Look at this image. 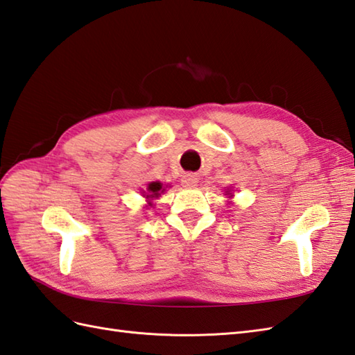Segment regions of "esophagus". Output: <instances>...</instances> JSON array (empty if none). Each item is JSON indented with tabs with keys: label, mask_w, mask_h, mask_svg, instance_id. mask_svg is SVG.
Wrapping results in <instances>:
<instances>
[{
	"label": "esophagus",
	"mask_w": 355,
	"mask_h": 355,
	"mask_svg": "<svg viewBox=\"0 0 355 355\" xmlns=\"http://www.w3.org/2000/svg\"><path fill=\"white\" fill-rule=\"evenodd\" d=\"M183 183H184V186L193 187L198 183V177L193 174H186V175H183Z\"/></svg>",
	"instance_id": "esophagus-1"
}]
</instances>
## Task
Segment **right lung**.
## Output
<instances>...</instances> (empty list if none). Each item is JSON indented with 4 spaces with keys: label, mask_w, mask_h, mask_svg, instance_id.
Segmentation results:
<instances>
[{
    "label": "right lung",
    "mask_w": 355,
    "mask_h": 355,
    "mask_svg": "<svg viewBox=\"0 0 355 355\" xmlns=\"http://www.w3.org/2000/svg\"><path fill=\"white\" fill-rule=\"evenodd\" d=\"M162 191V184L160 183H150L148 184V192H151V195H146V198L148 196H157L159 195V192Z\"/></svg>",
    "instance_id": "add662e5"
}]
</instances>
